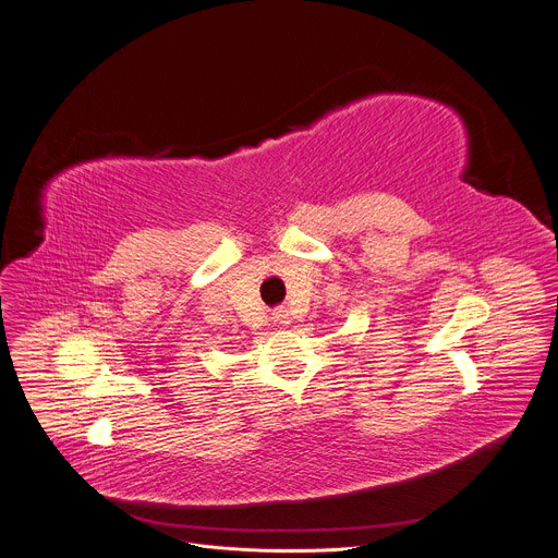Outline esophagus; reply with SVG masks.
Masks as SVG:
<instances>
[{"label": "esophagus", "instance_id": "obj_1", "mask_svg": "<svg viewBox=\"0 0 558 558\" xmlns=\"http://www.w3.org/2000/svg\"><path fill=\"white\" fill-rule=\"evenodd\" d=\"M274 320L278 323V325H282V327H287L291 320H289V312L287 310H276L274 312Z\"/></svg>", "mask_w": 558, "mask_h": 558}]
</instances>
